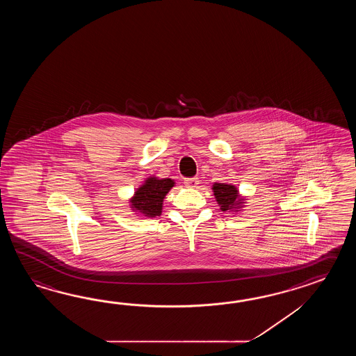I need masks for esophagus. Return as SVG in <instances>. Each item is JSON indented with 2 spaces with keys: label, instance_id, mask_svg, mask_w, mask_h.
<instances>
[{
  "label": "esophagus",
  "instance_id": "esophagus-1",
  "mask_svg": "<svg viewBox=\"0 0 356 356\" xmlns=\"http://www.w3.org/2000/svg\"><path fill=\"white\" fill-rule=\"evenodd\" d=\"M198 183H200V181H198L197 177L196 178H186V179H184V184H186L187 187H192V188L197 187Z\"/></svg>",
  "mask_w": 356,
  "mask_h": 356
}]
</instances>
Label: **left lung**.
Returning <instances> with one entry per match:
<instances>
[{
	"label": "left lung",
	"mask_w": 356,
	"mask_h": 356,
	"mask_svg": "<svg viewBox=\"0 0 356 356\" xmlns=\"http://www.w3.org/2000/svg\"><path fill=\"white\" fill-rule=\"evenodd\" d=\"M212 191L221 211H239L244 204V198L241 197L239 191L233 184L213 183Z\"/></svg>",
	"instance_id": "obj_1"
}]
</instances>
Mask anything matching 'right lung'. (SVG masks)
<instances>
[{
  "instance_id": "right-lung-1",
  "label": "right lung",
  "mask_w": 356,
  "mask_h": 356,
  "mask_svg": "<svg viewBox=\"0 0 356 356\" xmlns=\"http://www.w3.org/2000/svg\"><path fill=\"white\" fill-rule=\"evenodd\" d=\"M173 186L175 181L170 178H146L144 184L136 189L135 195L129 200L131 209L144 218L159 216L163 209V201Z\"/></svg>"
}]
</instances>
